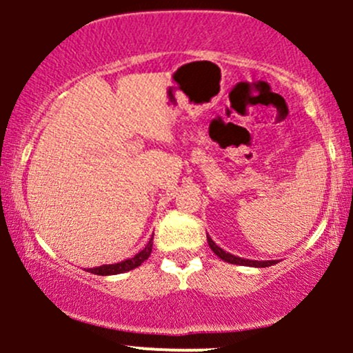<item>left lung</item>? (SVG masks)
Masks as SVG:
<instances>
[{
  "instance_id": "8db88e82",
  "label": "left lung",
  "mask_w": 353,
  "mask_h": 353,
  "mask_svg": "<svg viewBox=\"0 0 353 353\" xmlns=\"http://www.w3.org/2000/svg\"><path fill=\"white\" fill-rule=\"evenodd\" d=\"M206 241H208L210 249H212V251L215 252V254L219 256L220 259H223V261H227V263H232V265L254 266V268H266V266H272V265H275V263H276V261H254V259H244V258H239V256L230 254V252L223 251L222 248H219V245L213 243L212 237H210L208 234H206Z\"/></svg>"
}]
</instances>
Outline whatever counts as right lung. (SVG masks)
Segmentation results:
<instances>
[{
    "label": "right lung",
    "mask_w": 353,
    "mask_h": 353,
    "mask_svg": "<svg viewBox=\"0 0 353 353\" xmlns=\"http://www.w3.org/2000/svg\"><path fill=\"white\" fill-rule=\"evenodd\" d=\"M152 245H154V237L148 241V244L141 249L138 254H134L133 258H128L124 261L119 263H112V265H102V266H95V268H87V272L94 273V275H102V276H108V275H119V273H126L130 270L138 268L145 259H148L152 252Z\"/></svg>",
    "instance_id": "1"
}]
</instances>
